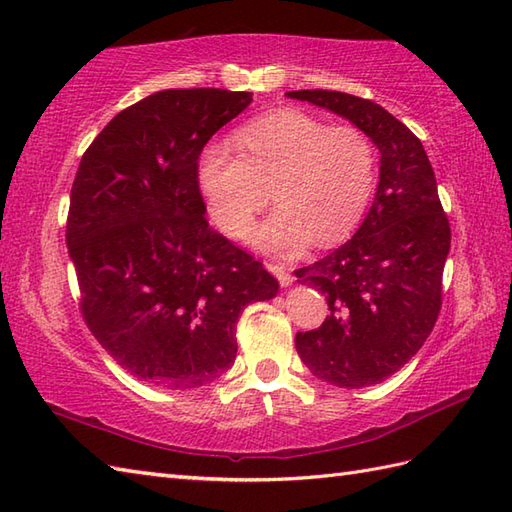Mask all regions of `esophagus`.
<instances>
[{
    "label": "esophagus",
    "mask_w": 512,
    "mask_h": 512,
    "mask_svg": "<svg viewBox=\"0 0 512 512\" xmlns=\"http://www.w3.org/2000/svg\"><path fill=\"white\" fill-rule=\"evenodd\" d=\"M266 268L270 270V273H273L277 279H279V284L281 286H290L292 284V275H290V268L288 266H284V264H266Z\"/></svg>",
    "instance_id": "1"
}]
</instances>
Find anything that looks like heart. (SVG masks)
<instances>
[{
    "label": "heart",
    "instance_id": "1",
    "mask_svg": "<svg viewBox=\"0 0 512 512\" xmlns=\"http://www.w3.org/2000/svg\"><path fill=\"white\" fill-rule=\"evenodd\" d=\"M233 145L237 154L222 143L202 149L200 191L215 224L235 239L250 233L273 195L277 209L255 233L266 253H297L310 239L317 246L339 242L372 202L376 147L354 125H330L288 107L237 127Z\"/></svg>",
    "mask_w": 512,
    "mask_h": 512
}]
</instances>
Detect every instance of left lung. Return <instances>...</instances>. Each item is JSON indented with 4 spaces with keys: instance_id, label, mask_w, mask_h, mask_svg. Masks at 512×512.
I'll return each mask as SVG.
<instances>
[{
    "instance_id": "1",
    "label": "left lung",
    "mask_w": 512,
    "mask_h": 512,
    "mask_svg": "<svg viewBox=\"0 0 512 512\" xmlns=\"http://www.w3.org/2000/svg\"><path fill=\"white\" fill-rule=\"evenodd\" d=\"M325 107L374 140L380 182L365 222L334 253L295 270L328 299L321 328L295 345L325 383L361 389L396 374L422 347L442 308L451 226L420 138L383 107L334 90L288 92Z\"/></svg>"
}]
</instances>
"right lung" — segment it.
<instances>
[{
  "mask_svg": "<svg viewBox=\"0 0 512 512\" xmlns=\"http://www.w3.org/2000/svg\"><path fill=\"white\" fill-rule=\"evenodd\" d=\"M253 92L162 90L116 114L85 149L65 242L79 310L127 374L191 389L224 374L253 301L277 297L262 262L206 222L198 158Z\"/></svg>",
  "mask_w": 512,
  "mask_h": 512,
  "instance_id": "1",
  "label": "right lung"
}]
</instances>
